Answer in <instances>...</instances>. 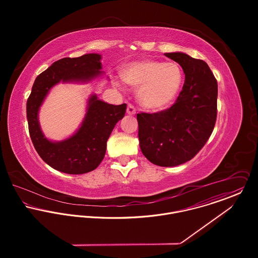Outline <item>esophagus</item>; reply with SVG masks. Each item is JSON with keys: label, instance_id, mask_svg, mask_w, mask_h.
<instances>
[{"label": "esophagus", "instance_id": "34e87169", "mask_svg": "<svg viewBox=\"0 0 258 258\" xmlns=\"http://www.w3.org/2000/svg\"><path fill=\"white\" fill-rule=\"evenodd\" d=\"M127 114H129V115H134L135 113H136V109H135V107L133 106V105H131V104H128V106H127Z\"/></svg>", "mask_w": 258, "mask_h": 258}]
</instances>
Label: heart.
Returning a JSON list of instances; mask_svg holds the SVG:
<instances>
[{
    "label": "heart",
    "instance_id": "heart-1",
    "mask_svg": "<svg viewBox=\"0 0 258 258\" xmlns=\"http://www.w3.org/2000/svg\"><path fill=\"white\" fill-rule=\"evenodd\" d=\"M124 81L138 88L137 101L148 111L169 108L178 97L184 74L176 62L143 59L127 64L122 71Z\"/></svg>",
    "mask_w": 258,
    "mask_h": 258
}]
</instances>
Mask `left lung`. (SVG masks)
Segmentation results:
<instances>
[{
	"instance_id": "left-lung-1",
	"label": "left lung",
	"mask_w": 258,
	"mask_h": 258,
	"mask_svg": "<svg viewBox=\"0 0 258 258\" xmlns=\"http://www.w3.org/2000/svg\"><path fill=\"white\" fill-rule=\"evenodd\" d=\"M165 55L182 67L183 90L169 109L137 114L138 137L151 163L175 167L194 158L209 140L217 120L218 82L204 60L181 51Z\"/></svg>"
}]
</instances>
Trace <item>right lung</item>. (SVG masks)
<instances>
[{
	"label": "right lung",
	"instance_id": "right-lung-1",
	"mask_svg": "<svg viewBox=\"0 0 258 258\" xmlns=\"http://www.w3.org/2000/svg\"><path fill=\"white\" fill-rule=\"evenodd\" d=\"M101 54L87 53L79 57H64L53 62L35 80L27 101L30 136L39 157L51 168L72 175L96 169L103 160L106 143L116 123L126 112V104L112 105L90 94L84 118L73 135L49 140L41 130L38 113L52 87L58 83H90L104 76Z\"/></svg>",
	"mask_w": 258,
	"mask_h": 258
}]
</instances>
